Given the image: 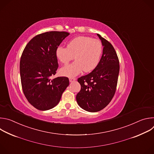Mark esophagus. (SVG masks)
I'll return each mask as SVG.
<instances>
[{
    "instance_id": "34e87169",
    "label": "esophagus",
    "mask_w": 154,
    "mask_h": 154,
    "mask_svg": "<svg viewBox=\"0 0 154 154\" xmlns=\"http://www.w3.org/2000/svg\"><path fill=\"white\" fill-rule=\"evenodd\" d=\"M75 80H76V79H75V78H74V77H70V78H69V82H74V81H75Z\"/></svg>"
}]
</instances>
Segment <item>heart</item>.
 <instances>
[{
	"mask_svg": "<svg viewBox=\"0 0 154 154\" xmlns=\"http://www.w3.org/2000/svg\"><path fill=\"white\" fill-rule=\"evenodd\" d=\"M102 53V42L88 36H78L69 41L67 48L58 47L56 55L63 64H67L75 59L72 63L63 68L60 72L63 75L74 77L82 71L91 72L98 65Z\"/></svg>",
	"mask_w": 154,
	"mask_h": 154,
	"instance_id": "b5f03b06",
	"label": "heart"
}]
</instances>
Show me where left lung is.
I'll return each mask as SVG.
<instances>
[{"label": "left lung", "instance_id": "left-lung-1", "mask_svg": "<svg viewBox=\"0 0 154 154\" xmlns=\"http://www.w3.org/2000/svg\"><path fill=\"white\" fill-rule=\"evenodd\" d=\"M103 54L97 67L90 74L78 79L80 91L76 96L79 105L89 112L103 109L113 99L118 83L119 61L112 44L100 35Z\"/></svg>", "mask_w": 154, "mask_h": 154}]
</instances>
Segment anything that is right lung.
Listing matches in <instances>:
<instances>
[{"instance_id": "add662e5", "label": "right lung", "mask_w": 154, "mask_h": 154, "mask_svg": "<svg viewBox=\"0 0 154 154\" xmlns=\"http://www.w3.org/2000/svg\"><path fill=\"white\" fill-rule=\"evenodd\" d=\"M69 35L57 31L37 35L27 43L22 54V88L28 102L39 110L55 106L69 84L66 77L52 79L58 68L56 50Z\"/></svg>"}]
</instances>
